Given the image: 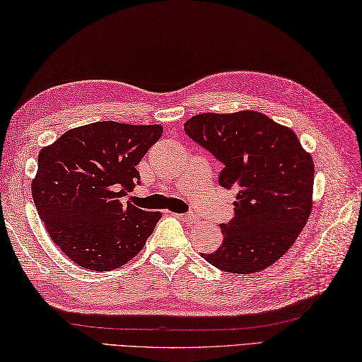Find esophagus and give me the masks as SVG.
Returning a JSON list of instances; mask_svg holds the SVG:
<instances>
[{"label": "esophagus", "instance_id": "obj_1", "mask_svg": "<svg viewBox=\"0 0 362 362\" xmlns=\"http://www.w3.org/2000/svg\"><path fill=\"white\" fill-rule=\"evenodd\" d=\"M176 216H178V218H180L181 221L187 223V224H194V223L198 221V218H197V216H195L194 214H184V215H176Z\"/></svg>", "mask_w": 362, "mask_h": 362}]
</instances>
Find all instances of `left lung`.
I'll return each mask as SVG.
<instances>
[{
  "label": "left lung",
  "instance_id": "1",
  "mask_svg": "<svg viewBox=\"0 0 362 362\" xmlns=\"http://www.w3.org/2000/svg\"><path fill=\"white\" fill-rule=\"evenodd\" d=\"M184 132L221 160L220 186L235 190V216L220 226L221 246L202 255L234 274L274 264L311 214V155L290 127L252 110L197 115L184 124Z\"/></svg>",
  "mask_w": 362,
  "mask_h": 362
}]
</instances>
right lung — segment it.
Listing matches in <instances>:
<instances>
[{"label": "right lung", "mask_w": 362, "mask_h": 362, "mask_svg": "<svg viewBox=\"0 0 362 362\" xmlns=\"http://www.w3.org/2000/svg\"><path fill=\"white\" fill-rule=\"evenodd\" d=\"M163 130L103 120L72 128L40 150L32 198L71 262L113 271L141 252L163 214L124 204L122 197L141 180L136 165Z\"/></svg>", "instance_id": "1"}]
</instances>
